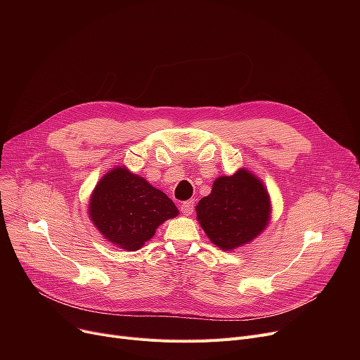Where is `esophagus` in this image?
<instances>
[{
    "instance_id": "34e87169",
    "label": "esophagus",
    "mask_w": 360,
    "mask_h": 360,
    "mask_svg": "<svg viewBox=\"0 0 360 360\" xmlns=\"http://www.w3.org/2000/svg\"><path fill=\"white\" fill-rule=\"evenodd\" d=\"M193 209H194V201H185L181 204V212L185 216H191L193 214Z\"/></svg>"
}]
</instances>
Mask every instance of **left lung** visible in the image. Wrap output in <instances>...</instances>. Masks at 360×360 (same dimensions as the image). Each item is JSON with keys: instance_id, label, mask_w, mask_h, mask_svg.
<instances>
[{"instance_id": "left-lung-1", "label": "left lung", "mask_w": 360, "mask_h": 360, "mask_svg": "<svg viewBox=\"0 0 360 360\" xmlns=\"http://www.w3.org/2000/svg\"><path fill=\"white\" fill-rule=\"evenodd\" d=\"M271 200L264 182L250 169L219 176L212 193L195 207L197 220L223 251H233L258 238L270 223Z\"/></svg>"}]
</instances>
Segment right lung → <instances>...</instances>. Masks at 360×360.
Wrapping results in <instances>:
<instances>
[{"label":"right lung","instance_id":"add662e5","mask_svg":"<svg viewBox=\"0 0 360 360\" xmlns=\"http://www.w3.org/2000/svg\"><path fill=\"white\" fill-rule=\"evenodd\" d=\"M178 214L175 202L163 191L125 166L108 170L89 201L94 228L124 251H139L162 223Z\"/></svg>","mask_w":360,"mask_h":360}]
</instances>
